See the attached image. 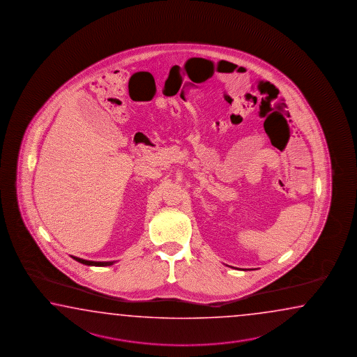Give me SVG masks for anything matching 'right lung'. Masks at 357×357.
<instances>
[{"mask_svg":"<svg viewBox=\"0 0 357 357\" xmlns=\"http://www.w3.org/2000/svg\"><path fill=\"white\" fill-rule=\"evenodd\" d=\"M70 257L73 259H76V261L79 262V264H84V265L87 266H100V267H102V266H110L114 264V261H107V262H96V261H87V259H78V257H75V256H70Z\"/></svg>","mask_w":357,"mask_h":357,"instance_id":"add662e5","label":"right lung"}]
</instances>
